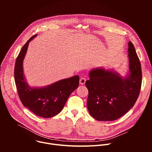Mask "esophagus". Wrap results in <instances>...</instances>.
I'll use <instances>...</instances> for the list:
<instances>
[{
    "label": "esophagus",
    "instance_id": "1",
    "mask_svg": "<svg viewBox=\"0 0 152 152\" xmlns=\"http://www.w3.org/2000/svg\"><path fill=\"white\" fill-rule=\"evenodd\" d=\"M85 82H86V78L85 77H81L80 79V80H79V82L81 85H84L85 83Z\"/></svg>",
    "mask_w": 152,
    "mask_h": 152
}]
</instances>
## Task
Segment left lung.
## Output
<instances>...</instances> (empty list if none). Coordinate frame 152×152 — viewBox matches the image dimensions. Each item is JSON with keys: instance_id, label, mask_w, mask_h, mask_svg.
<instances>
[{"instance_id": "1", "label": "left lung", "mask_w": 152, "mask_h": 152, "mask_svg": "<svg viewBox=\"0 0 152 152\" xmlns=\"http://www.w3.org/2000/svg\"><path fill=\"white\" fill-rule=\"evenodd\" d=\"M128 46L129 71L124 77L103 68L89 73L90 80L85 83L88 90L87 107L97 120L119 118L131 109L138 97L142 82L141 63L131 41Z\"/></svg>"}]
</instances>
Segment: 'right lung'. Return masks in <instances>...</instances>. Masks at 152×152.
Instances as JSON below:
<instances>
[{
	"mask_svg": "<svg viewBox=\"0 0 152 152\" xmlns=\"http://www.w3.org/2000/svg\"><path fill=\"white\" fill-rule=\"evenodd\" d=\"M37 37L32 36L21 48L15 61L14 79L20 99L25 107L37 116L52 117L59 114L72 93L79 86V76L62 79L43 87H31L26 81L23 62L29 42Z\"/></svg>",
	"mask_w": 152,
	"mask_h": 152,
	"instance_id": "obj_1",
	"label": "right lung"
}]
</instances>
